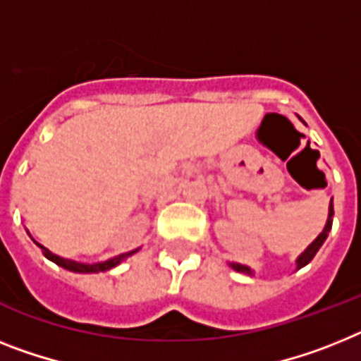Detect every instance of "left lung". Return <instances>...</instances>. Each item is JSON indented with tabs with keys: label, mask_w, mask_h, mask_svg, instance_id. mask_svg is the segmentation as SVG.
<instances>
[{
	"label": "left lung",
	"mask_w": 361,
	"mask_h": 361,
	"mask_svg": "<svg viewBox=\"0 0 361 361\" xmlns=\"http://www.w3.org/2000/svg\"><path fill=\"white\" fill-rule=\"evenodd\" d=\"M301 119V117H299ZM332 216H334V204H332V200H330V205H329V218H326V224L325 227H323V231L317 235V238L314 242H312L310 246L307 247V250L302 251L301 255L295 259V269H301L302 266H307L308 262H310L314 257H316V253L319 251V247L323 246V242L326 240V237H329V231L332 229ZM229 266H231L235 271H240V274H247V275H253V269L250 268V266H244V264H238V262H229Z\"/></svg>",
	"instance_id": "1"
}]
</instances>
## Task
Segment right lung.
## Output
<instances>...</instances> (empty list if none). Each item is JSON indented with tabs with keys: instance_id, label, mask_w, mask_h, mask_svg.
<instances>
[{
	"instance_id": "obj_1",
	"label": "right lung",
	"mask_w": 361,
	"mask_h": 361,
	"mask_svg": "<svg viewBox=\"0 0 361 361\" xmlns=\"http://www.w3.org/2000/svg\"><path fill=\"white\" fill-rule=\"evenodd\" d=\"M35 240V238H32ZM35 244L42 250V253L45 255V259L53 260L54 264H59L60 268L63 269H69V271H75V274H99V271H108V269L115 268L117 264H121L123 260H126L128 257H132L134 253H137V250H132L128 253H121V255L114 257V259H108V260H102V262H95V264H86V262H77V260H71V259H63V257L56 255L53 251H49L45 246H42L40 242H36Z\"/></svg>"
}]
</instances>
